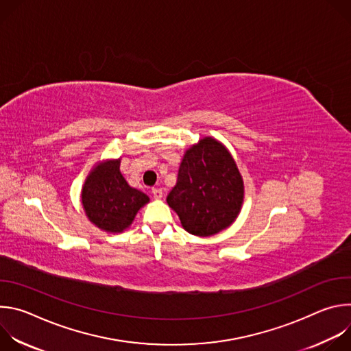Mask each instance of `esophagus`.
I'll use <instances>...</instances> for the list:
<instances>
[{
    "instance_id": "obj_1",
    "label": "esophagus",
    "mask_w": 351,
    "mask_h": 351,
    "mask_svg": "<svg viewBox=\"0 0 351 351\" xmlns=\"http://www.w3.org/2000/svg\"><path fill=\"white\" fill-rule=\"evenodd\" d=\"M162 195H164V191L161 189H153V197L156 199H161Z\"/></svg>"
}]
</instances>
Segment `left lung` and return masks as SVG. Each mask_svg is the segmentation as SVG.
<instances>
[{
  "instance_id": "8db88e82",
  "label": "left lung",
  "mask_w": 351,
  "mask_h": 351,
  "mask_svg": "<svg viewBox=\"0 0 351 351\" xmlns=\"http://www.w3.org/2000/svg\"><path fill=\"white\" fill-rule=\"evenodd\" d=\"M243 199L244 182L234 158L219 140L207 136L186 149L167 203L184 230L210 237L236 221Z\"/></svg>"
}]
</instances>
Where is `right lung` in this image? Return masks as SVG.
Instances as JSON below:
<instances>
[{
  "label": "right lung",
  "mask_w": 351,
  "mask_h": 351,
  "mask_svg": "<svg viewBox=\"0 0 351 351\" xmlns=\"http://www.w3.org/2000/svg\"><path fill=\"white\" fill-rule=\"evenodd\" d=\"M121 158L103 160L90 169L80 193L87 219L108 233H122L149 197L129 186L119 169Z\"/></svg>",
  "instance_id": "obj_1"
}]
</instances>
